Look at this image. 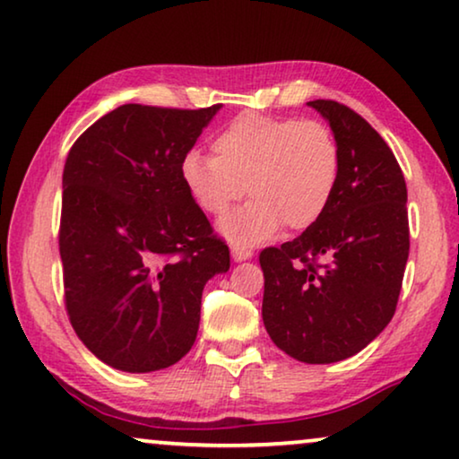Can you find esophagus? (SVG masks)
<instances>
[{
    "label": "esophagus",
    "instance_id": "obj_1",
    "mask_svg": "<svg viewBox=\"0 0 459 459\" xmlns=\"http://www.w3.org/2000/svg\"><path fill=\"white\" fill-rule=\"evenodd\" d=\"M230 253L235 262H247V259L253 257V251L249 247H238V245H232Z\"/></svg>",
    "mask_w": 459,
    "mask_h": 459
}]
</instances>
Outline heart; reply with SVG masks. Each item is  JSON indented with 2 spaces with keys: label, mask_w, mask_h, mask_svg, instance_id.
I'll list each match as a JSON object with an SVG mask.
<instances>
[{
  "label": "heart",
  "mask_w": 459,
  "mask_h": 459,
  "mask_svg": "<svg viewBox=\"0 0 459 459\" xmlns=\"http://www.w3.org/2000/svg\"><path fill=\"white\" fill-rule=\"evenodd\" d=\"M214 156L189 150L179 164L186 191L206 214L221 216L253 197L218 230L238 247H253L282 227L305 230L330 206L340 181V146L325 123L245 113L212 142Z\"/></svg>",
  "instance_id": "1"
}]
</instances>
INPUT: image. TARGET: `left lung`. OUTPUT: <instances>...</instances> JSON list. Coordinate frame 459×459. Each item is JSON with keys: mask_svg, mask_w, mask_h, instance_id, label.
<instances>
[{"mask_svg": "<svg viewBox=\"0 0 459 459\" xmlns=\"http://www.w3.org/2000/svg\"><path fill=\"white\" fill-rule=\"evenodd\" d=\"M307 105L336 135L340 181L313 227L259 253L262 317L289 357L330 365L360 352L394 317L410 251L408 191L394 152L359 113L336 100Z\"/></svg>", "mask_w": 459, "mask_h": 459, "instance_id": "obj_1", "label": "left lung"}]
</instances>
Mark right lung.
<instances>
[{
	"label": "right lung",
	"mask_w": 459,
	"mask_h": 459,
	"mask_svg": "<svg viewBox=\"0 0 459 459\" xmlns=\"http://www.w3.org/2000/svg\"><path fill=\"white\" fill-rule=\"evenodd\" d=\"M221 107L121 105L67 154L65 309L88 351L119 371H160L186 357L204 286L230 268L229 247L179 177L181 159Z\"/></svg>",
	"instance_id": "1"
}]
</instances>
